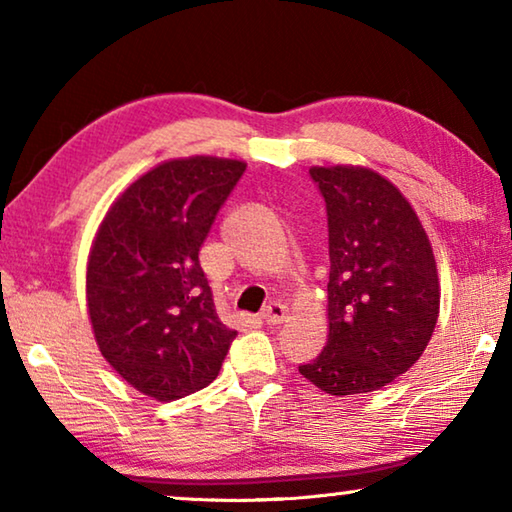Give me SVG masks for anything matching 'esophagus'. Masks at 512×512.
Listing matches in <instances>:
<instances>
[{
	"label": "esophagus",
	"instance_id": "34e87169",
	"mask_svg": "<svg viewBox=\"0 0 512 512\" xmlns=\"http://www.w3.org/2000/svg\"><path fill=\"white\" fill-rule=\"evenodd\" d=\"M287 314H289V309L284 307L282 302H268L266 309L262 311V318L268 325H280V323H284Z\"/></svg>",
	"mask_w": 512,
	"mask_h": 512
}]
</instances>
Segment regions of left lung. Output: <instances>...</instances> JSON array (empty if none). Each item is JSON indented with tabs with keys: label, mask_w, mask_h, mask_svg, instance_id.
<instances>
[{
	"label": "left lung",
	"mask_w": 512,
	"mask_h": 512,
	"mask_svg": "<svg viewBox=\"0 0 512 512\" xmlns=\"http://www.w3.org/2000/svg\"><path fill=\"white\" fill-rule=\"evenodd\" d=\"M327 207V345L300 375L329 395L379 391L422 357L440 309L418 214L366 167H311Z\"/></svg>",
	"instance_id": "8db88e82"
}]
</instances>
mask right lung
<instances>
[{
	"label": "right lung",
	"instance_id": "1",
	"mask_svg": "<svg viewBox=\"0 0 512 512\" xmlns=\"http://www.w3.org/2000/svg\"><path fill=\"white\" fill-rule=\"evenodd\" d=\"M246 162H162L121 194L90 250L88 311L99 350L160 402L212 384L237 332L214 309L198 250Z\"/></svg>",
	"mask_w": 512,
	"mask_h": 512
}]
</instances>
